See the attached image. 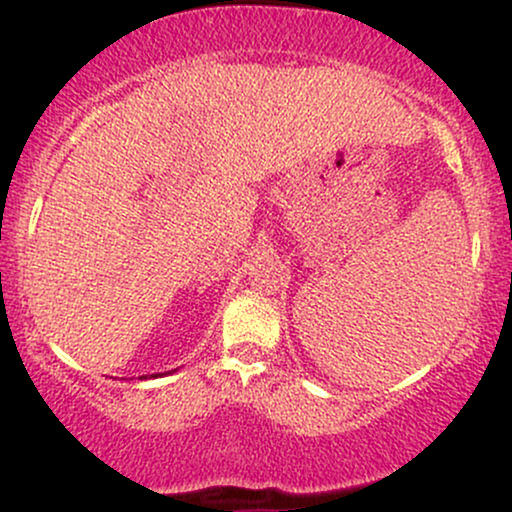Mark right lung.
Wrapping results in <instances>:
<instances>
[{
    "instance_id": "obj_1",
    "label": "right lung",
    "mask_w": 512,
    "mask_h": 512,
    "mask_svg": "<svg viewBox=\"0 0 512 512\" xmlns=\"http://www.w3.org/2000/svg\"><path fill=\"white\" fill-rule=\"evenodd\" d=\"M156 375H158V373H156ZM156 375H154V378H156Z\"/></svg>"
}]
</instances>
